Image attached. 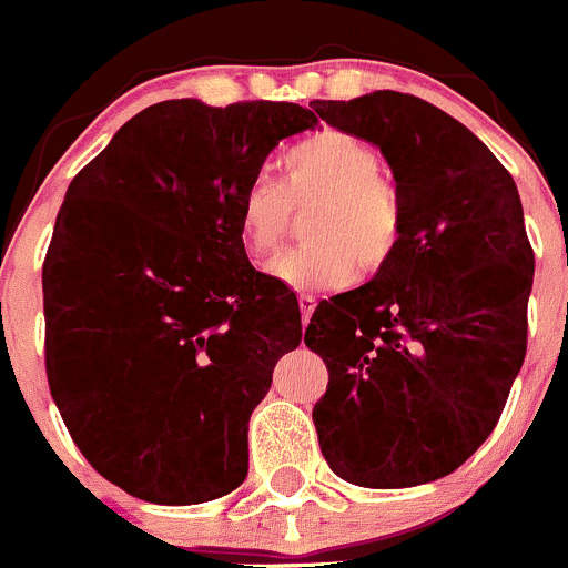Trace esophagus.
Segmentation results:
<instances>
[{
	"instance_id": "obj_1",
	"label": "esophagus",
	"mask_w": 568,
	"mask_h": 568,
	"mask_svg": "<svg viewBox=\"0 0 568 568\" xmlns=\"http://www.w3.org/2000/svg\"><path fill=\"white\" fill-rule=\"evenodd\" d=\"M316 296L313 294H300V311H302V322H311L313 311H316Z\"/></svg>"
}]
</instances>
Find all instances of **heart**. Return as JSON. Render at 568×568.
I'll list each match as a JSON object with an SVG mask.
<instances>
[{"label":"heart","instance_id":"heart-1","mask_svg":"<svg viewBox=\"0 0 568 568\" xmlns=\"http://www.w3.org/2000/svg\"><path fill=\"white\" fill-rule=\"evenodd\" d=\"M283 183L252 180L239 200V235L252 261L283 244L291 211H305V246L277 257L268 274L296 291L349 283L355 268L374 274L394 261L405 233L396 185L383 178V158L344 130L302 138L280 161Z\"/></svg>","mask_w":568,"mask_h":568}]
</instances>
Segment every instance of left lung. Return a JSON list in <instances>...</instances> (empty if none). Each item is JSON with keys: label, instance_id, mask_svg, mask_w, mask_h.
Returning <instances> with one entry per match:
<instances>
[{"label": "left lung", "instance_id": "8db88e82", "mask_svg": "<svg viewBox=\"0 0 568 568\" xmlns=\"http://www.w3.org/2000/svg\"><path fill=\"white\" fill-rule=\"evenodd\" d=\"M313 110L383 152L405 207L394 261L305 329L329 372L318 447L355 486L433 483L491 436L525 363L536 261L519 191L469 126L410 93Z\"/></svg>", "mask_w": 568, "mask_h": 568}]
</instances>
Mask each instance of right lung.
I'll return each mask as SVG.
<instances>
[{"mask_svg": "<svg viewBox=\"0 0 568 568\" xmlns=\"http://www.w3.org/2000/svg\"><path fill=\"white\" fill-rule=\"evenodd\" d=\"M316 124L294 102L169 99L65 191L43 261L49 390L88 464L132 497L200 505L244 483L250 416L302 322L246 257L239 200Z\"/></svg>", "mask_w": 568, "mask_h": 568, "instance_id": "obj_1", "label": "right lung"}]
</instances>
